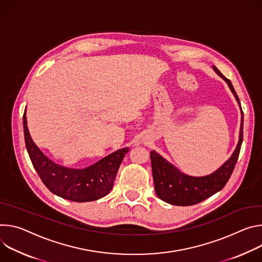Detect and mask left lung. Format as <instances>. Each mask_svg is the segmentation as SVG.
<instances>
[{
  "label": "left lung",
  "mask_w": 262,
  "mask_h": 262,
  "mask_svg": "<svg viewBox=\"0 0 262 262\" xmlns=\"http://www.w3.org/2000/svg\"><path fill=\"white\" fill-rule=\"evenodd\" d=\"M214 72L228 84L230 91L236 99L242 113L239 137L235 150L216 170L206 176L194 177L179 170L175 165L164 159L160 154L151 151L152 173L155 185V192L159 199L171 205L190 206L206 200L224 188L238 159L244 134V112L239 99L231 81L227 79L214 66Z\"/></svg>",
  "instance_id": "1"
}]
</instances>
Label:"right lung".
<instances>
[{
  "mask_svg": "<svg viewBox=\"0 0 262 262\" xmlns=\"http://www.w3.org/2000/svg\"><path fill=\"white\" fill-rule=\"evenodd\" d=\"M23 124L29 157L41 181L51 192L74 202H92L109 193L116 172L125 154L129 151L128 147L115 151L87 167H67L49 159L36 146L27 126L26 110Z\"/></svg>",
  "mask_w": 262,
  "mask_h": 262,
  "instance_id": "add662e5",
  "label": "right lung"
}]
</instances>
